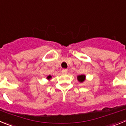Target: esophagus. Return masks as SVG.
<instances>
[{"mask_svg": "<svg viewBox=\"0 0 126 126\" xmlns=\"http://www.w3.org/2000/svg\"><path fill=\"white\" fill-rule=\"evenodd\" d=\"M62 71L63 74H66L68 72V70L67 69H63V70H62Z\"/></svg>", "mask_w": 126, "mask_h": 126, "instance_id": "esophagus-1", "label": "esophagus"}]
</instances>
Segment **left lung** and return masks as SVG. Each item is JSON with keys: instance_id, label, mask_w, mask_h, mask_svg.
Listing matches in <instances>:
<instances>
[{"instance_id": "1", "label": "left lung", "mask_w": 126, "mask_h": 126, "mask_svg": "<svg viewBox=\"0 0 126 126\" xmlns=\"http://www.w3.org/2000/svg\"><path fill=\"white\" fill-rule=\"evenodd\" d=\"M85 75H79L78 76V77H77V79H78V80H79L80 82H83V81H84L85 80Z\"/></svg>"}]
</instances>
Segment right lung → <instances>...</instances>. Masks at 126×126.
<instances>
[{
  "label": "right lung",
  "instance_id": "obj_1",
  "mask_svg": "<svg viewBox=\"0 0 126 126\" xmlns=\"http://www.w3.org/2000/svg\"><path fill=\"white\" fill-rule=\"evenodd\" d=\"M51 77L50 75H49V76H48V77H47V79H50V78H51Z\"/></svg>",
  "mask_w": 126,
  "mask_h": 126
}]
</instances>
